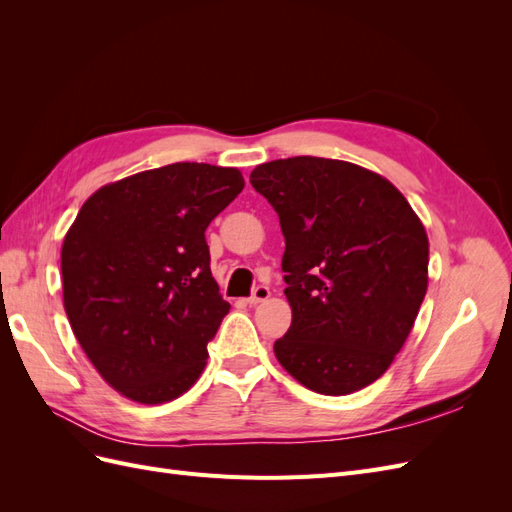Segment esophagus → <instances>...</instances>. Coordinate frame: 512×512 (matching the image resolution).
Instances as JSON below:
<instances>
[{
	"label": "esophagus",
	"instance_id": "esophagus-1",
	"mask_svg": "<svg viewBox=\"0 0 512 512\" xmlns=\"http://www.w3.org/2000/svg\"><path fill=\"white\" fill-rule=\"evenodd\" d=\"M269 294H271V290H269L267 286H256V288H254V292H252V297H247V303H250V305H256V303L267 301V299H269Z\"/></svg>",
	"mask_w": 512,
	"mask_h": 512
}]
</instances>
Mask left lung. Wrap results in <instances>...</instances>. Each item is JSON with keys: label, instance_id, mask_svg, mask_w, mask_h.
<instances>
[{"label": "left lung", "instance_id": "left-lung-1", "mask_svg": "<svg viewBox=\"0 0 512 512\" xmlns=\"http://www.w3.org/2000/svg\"><path fill=\"white\" fill-rule=\"evenodd\" d=\"M250 181L286 239L292 322L277 361L316 393L361 391L391 367L425 299L421 220L391 181L342 160H273Z\"/></svg>", "mask_w": 512, "mask_h": 512}]
</instances>
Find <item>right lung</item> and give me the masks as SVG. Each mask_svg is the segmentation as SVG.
<instances>
[{
    "label": "right lung",
    "mask_w": 512,
    "mask_h": 512,
    "mask_svg": "<svg viewBox=\"0 0 512 512\" xmlns=\"http://www.w3.org/2000/svg\"><path fill=\"white\" fill-rule=\"evenodd\" d=\"M237 168L177 162L91 194L61 247L64 307L98 374L138 404L203 374L230 305L205 230L243 190Z\"/></svg>",
    "instance_id": "add662e5"
}]
</instances>
